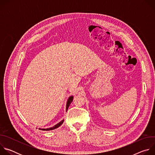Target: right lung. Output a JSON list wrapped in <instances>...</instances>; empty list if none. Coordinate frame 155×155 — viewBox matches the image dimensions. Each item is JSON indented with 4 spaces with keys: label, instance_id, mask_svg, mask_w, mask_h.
Masks as SVG:
<instances>
[{
    "label": "right lung",
    "instance_id": "add662e5",
    "mask_svg": "<svg viewBox=\"0 0 155 155\" xmlns=\"http://www.w3.org/2000/svg\"><path fill=\"white\" fill-rule=\"evenodd\" d=\"M73 99H74L73 96H71V97H70L69 98V99H68V102H67V107H66V110H68V108H69V107L71 103V102H72V101H73ZM64 121V120H62L60 123H59L58 124H57L56 125H55L54 126H53V127H52L48 128V129H40V130H51L56 129V128L59 127L61 125H62V124L63 123Z\"/></svg>",
    "mask_w": 155,
    "mask_h": 155
}]
</instances>
